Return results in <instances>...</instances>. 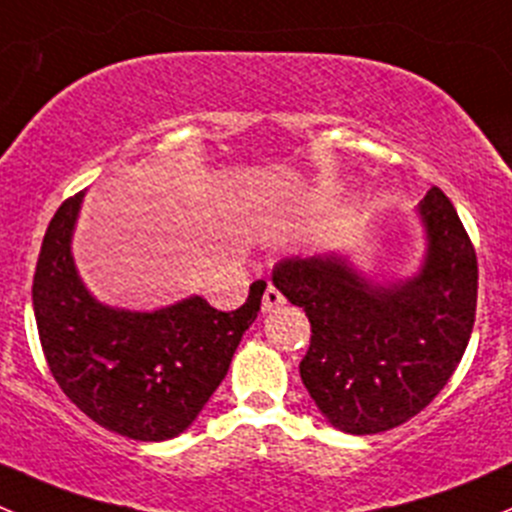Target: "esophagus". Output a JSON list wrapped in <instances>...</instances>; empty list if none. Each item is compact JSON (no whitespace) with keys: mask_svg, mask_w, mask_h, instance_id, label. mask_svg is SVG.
I'll use <instances>...</instances> for the list:
<instances>
[{"mask_svg":"<svg viewBox=\"0 0 512 512\" xmlns=\"http://www.w3.org/2000/svg\"><path fill=\"white\" fill-rule=\"evenodd\" d=\"M281 304H284V294H281V291L276 289L274 284L266 286L264 301H261V309H264V311H274V309H279Z\"/></svg>","mask_w":512,"mask_h":512,"instance_id":"obj_1","label":"esophagus"}]
</instances>
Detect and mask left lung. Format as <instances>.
I'll use <instances>...</instances> for the list:
<instances>
[{"label": "left lung", "mask_w": 512, "mask_h": 512, "mask_svg": "<svg viewBox=\"0 0 512 512\" xmlns=\"http://www.w3.org/2000/svg\"><path fill=\"white\" fill-rule=\"evenodd\" d=\"M425 259L405 281H374L342 253L286 259L274 286L311 321L301 382L329 425L377 435L425 410L460 364L478 304V259L450 198L417 206Z\"/></svg>", "instance_id": "left-lung-1"}]
</instances>
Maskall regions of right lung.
Listing matches in <instances>:
<instances>
[{
	"mask_svg": "<svg viewBox=\"0 0 512 512\" xmlns=\"http://www.w3.org/2000/svg\"><path fill=\"white\" fill-rule=\"evenodd\" d=\"M85 193L50 221L32 281V306L50 372L90 420L140 442L186 432L226 377L238 342L261 309L266 281H253L236 311L201 296L155 311L100 304L72 259Z\"/></svg>",
	"mask_w": 512,
	"mask_h": 512,
	"instance_id": "1",
	"label": "right lung"
}]
</instances>
